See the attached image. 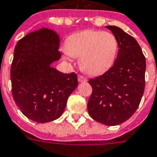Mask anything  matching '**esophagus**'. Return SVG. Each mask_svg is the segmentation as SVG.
<instances>
[{
    "instance_id": "esophagus-1",
    "label": "esophagus",
    "mask_w": 157,
    "mask_h": 157,
    "mask_svg": "<svg viewBox=\"0 0 157 157\" xmlns=\"http://www.w3.org/2000/svg\"><path fill=\"white\" fill-rule=\"evenodd\" d=\"M78 82H87V79H86V77H85L84 75H78Z\"/></svg>"
}]
</instances>
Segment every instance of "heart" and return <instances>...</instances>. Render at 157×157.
Wrapping results in <instances>:
<instances>
[{"label":"heart","instance_id":"b5f03b06","mask_svg":"<svg viewBox=\"0 0 157 157\" xmlns=\"http://www.w3.org/2000/svg\"><path fill=\"white\" fill-rule=\"evenodd\" d=\"M119 49L117 38L111 32L84 31L71 35L66 41L65 50L73 57H80L84 72L99 75L114 65Z\"/></svg>","mask_w":157,"mask_h":157}]
</instances>
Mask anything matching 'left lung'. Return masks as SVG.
Instances as JSON below:
<instances>
[{"label":"left lung","mask_w":157,"mask_h":157,"mask_svg":"<svg viewBox=\"0 0 157 157\" xmlns=\"http://www.w3.org/2000/svg\"><path fill=\"white\" fill-rule=\"evenodd\" d=\"M106 28L118 40V54L111 69L89 80L92 93L87 110L96 121L117 126L128 120L140 105L145 90L146 58L134 37L115 25Z\"/></svg>","instance_id":"1"}]
</instances>
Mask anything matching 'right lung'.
<instances>
[{"label":"right lung","instance_id":"right-lung-1","mask_svg":"<svg viewBox=\"0 0 157 157\" xmlns=\"http://www.w3.org/2000/svg\"><path fill=\"white\" fill-rule=\"evenodd\" d=\"M59 46L55 31L42 28L26 35L15 47L10 67L13 99L23 114L36 122L61 117L78 85L75 73L65 74L51 67L61 58Z\"/></svg>","mask_w":157,"mask_h":157}]
</instances>
